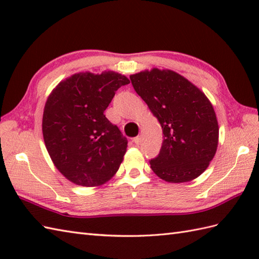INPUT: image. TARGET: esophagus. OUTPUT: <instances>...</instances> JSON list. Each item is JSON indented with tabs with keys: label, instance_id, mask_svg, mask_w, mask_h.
I'll use <instances>...</instances> for the list:
<instances>
[{
	"label": "esophagus",
	"instance_id": "obj_1",
	"mask_svg": "<svg viewBox=\"0 0 259 259\" xmlns=\"http://www.w3.org/2000/svg\"><path fill=\"white\" fill-rule=\"evenodd\" d=\"M134 142H135V144H136L137 146H139L140 142H141V138H140V137H136V138H134Z\"/></svg>",
	"mask_w": 259,
	"mask_h": 259
}]
</instances>
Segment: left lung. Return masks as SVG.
Wrapping results in <instances>:
<instances>
[{"instance_id": "left-lung-1", "label": "left lung", "mask_w": 259, "mask_h": 259, "mask_svg": "<svg viewBox=\"0 0 259 259\" xmlns=\"http://www.w3.org/2000/svg\"><path fill=\"white\" fill-rule=\"evenodd\" d=\"M130 80L162 129L160 153L150 161L152 171L172 184L199 177L218 147L219 126L211 102L199 88L172 70L140 71Z\"/></svg>"}]
</instances>
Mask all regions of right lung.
Returning <instances> with one entry per match:
<instances>
[{
    "instance_id": "obj_1",
    "label": "right lung",
    "mask_w": 259,
    "mask_h": 259,
    "mask_svg": "<svg viewBox=\"0 0 259 259\" xmlns=\"http://www.w3.org/2000/svg\"><path fill=\"white\" fill-rule=\"evenodd\" d=\"M130 83L114 71L74 73L49 95L42 134L54 166L71 183L106 184L117 174L128 141L104 115L120 87Z\"/></svg>"
}]
</instances>
